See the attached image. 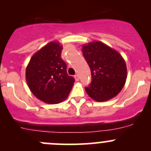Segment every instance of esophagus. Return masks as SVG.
Returning a JSON list of instances; mask_svg holds the SVG:
<instances>
[{
	"mask_svg": "<svg viewBox=\"0 0 151 151\" xmlns=\"http://www.w3.org/2000/svg\"><path fill=\"white\" fill-rule=\"evenodd\" d=\"M74 79H75L76 81H79V80H80V77H79L78 74H76V75H74Z\"/></svg>",
	"mask_w": 151,
	"mask_h": 151,
	"instance_id": "obj_1",
	"label": "esophagus"
}]
</instances>
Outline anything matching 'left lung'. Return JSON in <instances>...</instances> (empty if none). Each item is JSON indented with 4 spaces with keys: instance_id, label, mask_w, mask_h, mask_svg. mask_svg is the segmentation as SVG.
<instances>
[{
    "instance_id": "obj_1",
    "label": "left lung",
    "mask_w": 151,
    "mask_h": 151,
    "mask_svg": "<svg viewBox=\"0 0 151 151\" xmlns=\"http://www.w3.org/2000/svg\"><path fill=\"white\" fill-rule=\"evenodd\" d=\"M82 51L92 77L91 83L85 88L88 95L99 102L116 96L127 78V68L121 55L99 41L83 45Z\"/></svg>"
}]
</instances>
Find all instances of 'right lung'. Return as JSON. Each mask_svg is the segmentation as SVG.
Returning a JSON list of instances; mask_svg holds the SVG:
<instances>
[{
    "label": "right lung",
    "instance_id": "add662e5",
    "mask_svg": "<svg viewBox=\"0 0 151 151\" xmlns=\"http://www.w3.org/2000/svg\"><path fill=\"white\" fill-rule=\"evenodd\" d=\"M62 50L57 41L50 42L32 56L26 67L25 78L30 91L47 104L64 101L74 85V77L68 75L60 57Z\"/></svg>",
    "mask_w": 151,
    "mask_h": 151
}]
</instances>
